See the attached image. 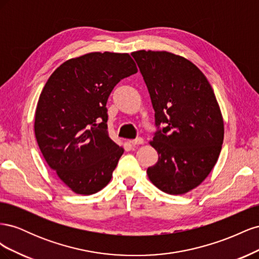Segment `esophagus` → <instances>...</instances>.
<instances>
[{"label":"esophagus","mask_w":259,"mask_h":259,"mask_svg":"<svg viewBox=\"0 0 259 259\" xmlns=\"http://www.w3.org/2000/svg\"><path fill=\"white\" fill-rule=\"evenodd\" d=\"M131 144H132L133 146H136V145H143V144H144V139H143V138H140V137H138V138H136V139H133V140H131Z\"/></svg>","instance_id":"1"}]
</instances>
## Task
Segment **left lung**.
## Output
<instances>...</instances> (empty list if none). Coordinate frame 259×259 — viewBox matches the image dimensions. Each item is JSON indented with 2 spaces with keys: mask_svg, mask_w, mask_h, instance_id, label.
<instances>
[{
  "mask_svg": "<svg viewBox=\"0 0 259 259\" xmlns=\"http://www.w3.org/2000/svg\"><path fill=\"white\" fill-rule=\"evenodd\" d=\"M132 56L158 126L150 145L159 160L148 167V177L163 192L187 193L208 176L222 150L224 120L214 91L201 70L178 55L143 50Z\"/></svg>",
  "mask_w": 259,
  "mask_h": 259,
  "instance_id": "obj_1",
  "label": "left lung"
}]
</instances>
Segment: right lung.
<instances>
[{"label":"right lung","mask_w":259,"mask_h":259,"mask_svg":"<svg viewBox=\"0 0 259 259\" xmlns=\"http://www.w3.org/2000/svg\"><path fill=\"white\" fill-rule=\"evenodd\" d=\"M136 72L128 54L95 52L65 61L46 82L35 138L46 163L73 192L96 193L111 180L124 149L109 137L107 100Z\"/></svg>","instance_id":"right-lung-1"}]
</instances>
